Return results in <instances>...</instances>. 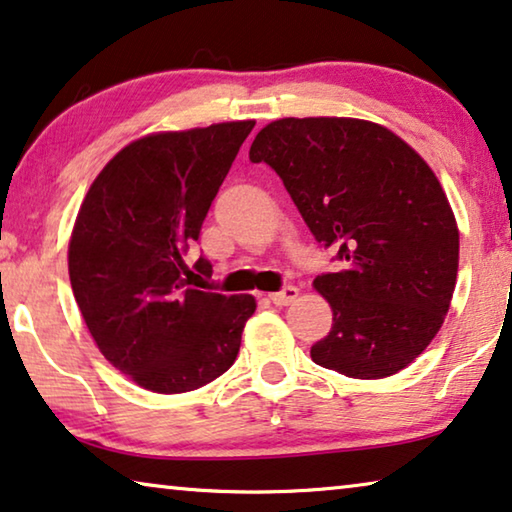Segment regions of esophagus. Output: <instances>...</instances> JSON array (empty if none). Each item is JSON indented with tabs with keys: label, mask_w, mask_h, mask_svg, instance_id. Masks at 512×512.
<instances>
[{
	"label": "esophagus",
	"mask_w": 512,
	"mask_h": 512,
	"mask_svg": "<svg viewBox=\"0 0 512 512\" xmlns=\"http://www.w3.org/2000/svg\"><path fill=\"white\" fill-rule=\"evenodd\" d=\"M296 296H299V289H296L294 285H287V287H282L280 292L269 294V299L276 305H289L296 301Z\"/></svg>",
	"instance_id": "esophagus-1"
}]
</instances>
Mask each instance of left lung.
Segmentation results:
<instances>
[{
  "label": "left lung",
  "mask_w": 512,
  "mask_h": 512,
  "mask_svg": "<svg viewBox=\"0 0 512 512\" xmlns=\"http://www.w3.org/2000/svg\"><path fill=\"white\" fill-rule=\"evenodd\" d=\"M250 160L276 170L312 236L345 264L315 278L333 326L312 361L354 379L407 368L444 324L460 259L430 165L388 128L345 117L271 121Z\"/></svg>",
  "instance_id": "left-lung-1"
}]
</instances>
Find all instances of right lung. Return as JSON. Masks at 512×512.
I'll list each match as a JSON object with an SVG mask.
<instances>
[{
    "label": "right lung",
    "mask_w": 512,
    "mask_h": 512,
    "mask_svg": "<svg viewBox=\"0 0 512 512\" xmlns=\"http://www.w3.org/2000/svg\"><path fill=\"white\" fill-rule=\"evenodd\" d=\"M255 121L154 133L91 183L68 243V276L91 338L121 375L186 393L232 368L257 303L190 287L186 264ZM209 262L200 257L195 269Z\"/></svg>",
    "instance_id": "obj_1"
}]
</instances>
